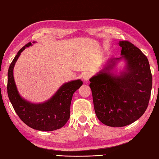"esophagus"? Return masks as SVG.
I'll list each match as a JSON object with an SVG mask.
<instances>
[{"mask_svg":"<svg viewBox=\"0 0 159 159\" xmlns=\"http://www.w3.org/2000/svg\"><path fill=\"white\" fill-rule=\"evenodd\" d=\"M91 77V74L89 73H86L83 75V80L85 81V82H88V81L89 80L90 77Z\"/></svg>","mask_w":159,"mask_h":159,"instance_id":"esophagus-1","label":"esophagus"}]
</instances>
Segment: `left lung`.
<instances>
[{
	"instance_id": "1",
	"label": "left lung",
	"mask_w": 159,
	"mask_h": 159,
	"mask_svg": "<svg viewBox=\"0 0 159 159\" xmlns=\"http://www.w3.org/2000/svg\"><path fill=\"white\" fill-rule=\"evenodd\" d=\"M121 57L111 58L90 79L94 109L99 120L109 127H124L141 117L151 95L152 76L148 59L133 43L121 41ZM126 61L118 76L112 73L116 62Z\"/></svg>"
}]
</instances>
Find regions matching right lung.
<instances>
[{
	"instance_id": "right-lung-1",
	"label": "right lung",
	"mask_w": 159,
	"mask_h": 159,
	"mask_svg": "<svg viewBox=\"0 0 159 159\" xmlns=\"http://www.w3.org/2000/svg\"><path fill=\"white\" fill-rule=\"evenodd\" d=\"M31 45L30 42L23 46L9 67L7 86L8 97L20 119L30 127L46 131L59 129L64 126L69 119L73 95L83 82L81 80H77L64 84L50 100L43 103H31L22 98L16 89L13 70L20 53Z\"/></svg>"
}]
</instances>
